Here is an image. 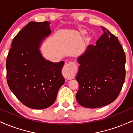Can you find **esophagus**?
Wrapping results in <instances>:
<instances>
[{
    "label": "esophagus",
    "instance_id": "34e87169",
    "mask_svg": "<svg viewBox=\"0 0 133 133\" xmlns=\"http://www.w3.org/2000/svg\"><path fill=\"white\" fill-rule=\"evenodd\" d=\"M77 67L75 62L72 61L65 64L63 68V73L68 77H73L77 72Z\"/></svg>",
    "mask_w": 133,
    "mask_h": 133
}]
</instances>
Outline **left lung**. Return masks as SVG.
<instances>
[{"mask_svg": "<svg viewBox=\"0 0 133 133\" xmlns=\"http://www.w3.org/2000/svg\"><path fill=\"white\" fill-rule=\"evenodd\" d=\"M96 45H89L77 58L76 99L82 106L97 108L109 104L121 91L126 76V56L118 39L107 29Z\"/></svg>", "mask_w": 133, "mask_h": 133, "instance_id": "left-lung-1", "label": "left lung"}]
</instances>
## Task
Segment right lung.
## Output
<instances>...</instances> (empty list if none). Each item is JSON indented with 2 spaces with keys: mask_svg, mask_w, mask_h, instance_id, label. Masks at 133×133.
<instances>
[{
  "mask_svg": "<svg viewBox=\"0 0 133 133\" xmlns=\"http://www.w3.org/2000/svg\"><path fill=\"white\" fill-rule=\"evenodd\" d=\"M50 23L30 22L14 38L6 61L7 81L17 98L32 109H42L56 101L64 83L62 61H47L39 47L51 33Z\"/></svg>",
  "mask_w": 133,
  "mask_h": 133,
  "instance_id": "add662e5",
  "label": "right lung"
}]
</instances>
